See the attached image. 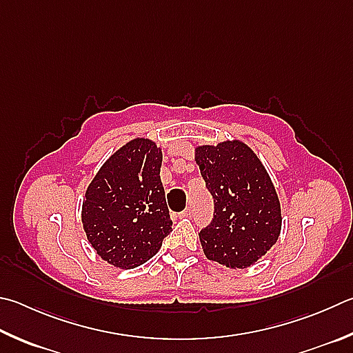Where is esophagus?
Returning a JSON list of instances; mask_svg holds the SVG:
<instances>
[{
  "mask_svg": "<svg viewBox=\"0 0 353 353\" xmlns=\"http://www.w3.org/2000/svg\"><path fill=\"white\" fill-rule=\"evenodd\" d=\"M191 216H193V210L191 208L182 211V213H179V217H181V219H188V217H191Z\"/></svg>",
  "mask_w": 353,
  "mask_h": 353,
  "instance_id": "obj_1",
  "label": "esophagus"
}]
</instances>
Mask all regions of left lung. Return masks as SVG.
Here are the masks:
<instances>
[{"mask_svg": "<svg viewBox=\"0 0 353 353\" xmlns=\"http://www.w3.org/2000/svg\"><path fill=\"white\" fill-rule=\"evenodd\" d=\"M194 160L214 199V219L199 233L205 256L228 268L254 265L276 243L283 216L270 176L242 140L199 145Z\"/></svg>", "mask_w": 353, "mask_h": 353, "instance_id": "1", "label": "left lung"}]
</instances>
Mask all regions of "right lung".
<instances>
[{
    "label": "right lung",
    "mask_w": 353,
    "mask_h": 353,
    "mask_svg": "<svg viewBox=\"0 0 353 353\" xmlns=\"http://www.w3.org/2000/svg\"><path fill=\"white\" fill-rule=\"evenodd\" d=\"M162 148L136 137L100 166L81 205L86 238L101 259L130 270L154 256L172 222L160 182Z\"/></svg>",
    "instance_id": "obj_1"
}]
</instances>
